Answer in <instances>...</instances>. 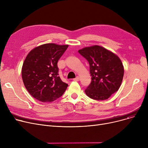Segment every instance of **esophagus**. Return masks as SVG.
Wrapping results in <instances>:
<instances>
[{"label":"esophagus","instance_id":"esophagus-1","mask_svg":"<svg viewBox=\"0 0 148 148\" xmlns=\"http://www.w3.org/2000/svg\"><path fill=\"white\" fill-rule=\"evenodd\" d=\"M79 80H80V78H79V76L76 77L75 79H73V80H74V81H79Z\"/></svg>","mask_w":148,"mask_h":148}]
</instances>
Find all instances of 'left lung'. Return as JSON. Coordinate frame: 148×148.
I'll use <instances>...</instances> for the list:
<instances>
[{"mask_svg":"<svg viewBox=\"0 0 148 148\" xmlns=\"http://www.w3.org/2000/svg\"><path fill=\"white\" fill-rule=\"evenodd\" d=\"M79 53L89 64L91 83L85 89L86 94L95 100H105L119 89L124 73L119 58L99 45L79 50Z\"/></svg>","mask_w":148,"mask_h":148,"instance_id":"1","label":"left lung"}]
</instances>
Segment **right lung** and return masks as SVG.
Returning a JSON list of instances; mask_svg holds the SVG:
<instances>
[{
	"label": "right lung",
	"instance_id": "add662e5",
	"mask_svg": "<svg viewBox=\"0 0 148 148\" xmlns=\"http://www.w3.org/2000/svg\"><path fill=\"white\" fill-rule=\"evenodd\" d=\"M68 45L45 44L31 50L23 62L21 75L29 94L42 103H51L64 94L68 84L59 76L58 62Z\"/></svg>",
	"mask_w": 148,
	"mask_h": 148
}]
</instances>
